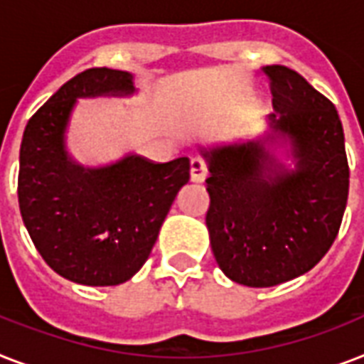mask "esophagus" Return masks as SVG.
Segmentation results:
<instances>
[{"label":"esophagus","mask_w":364,"mask_h":364,"mask_svg":"<svg viewBox=\"0 0 364 364\" xmlns=\"http://www.w3.org/2000/svg\"><path fill=\"white\" fill-rule=\"evenodd\" d=\"M208 176V168H205V162L198 156L191 159V179L194 183H202Z\"/></svg>","instance_id":"obj_1"}]
</instances>
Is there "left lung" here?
Segmentation results:
<instances>
[{"instance_id":"left-lung-1","label":"left lung","mask_w":364,"mask_h":364,"mask_svg":"<svg viewBox=\"0 0 364 364\" xmlns=\"http://www.w3.org/2000/svg\"><path fill=\"white\" fill-rule=\"evenodd\" d=\"M272 88V134L200 153L208 162L205 225L219 268L247 287H274L302 276L338 236L350 166L344 128L331 100L285 65L262 68ZM277 136L297 160L284 170L265 149Z\"/></svg>"}]
</instances>
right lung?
<instances>
[{
  "mask_svg": "<svg viewBox=\"0 0 364 364\" xmlns=\"http://www.w3.org/2000/svg\"><path fill=\"white\" fill-rule=\"evenodd\" d=\"M132 92L128 71H82L37 109L20 145L22 221L43 260L81 285L128 282L149 259L191 177L187 156L159 164L128 154L104 168H82L68 156L64 132L77 98Z\"/></svg>",
  "mask_w": 364,
  "mask_h": 364,
  "instance_id": "obj_1",
  "label": "right lung"
}]
</instances>
